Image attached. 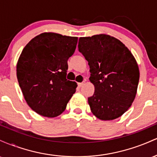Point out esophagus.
Masks as SVG:
<instances>
[{
	"label": "esophagus",
	"instance_id": "esophagus-1",
	"mask_svg": "<svg viewBox=\"0 0 157 157\" xmlns=\"http://www.w3.org/2000/svg\"><path fill=\"white\" fill-rule=\"evenodd\" d=\"M84 84H85V81H84V82H79V83H77L79 87H82V86H83Z\"/></svg>",
	"mask_w": 157,
	"mask_h": 157
}]
</instances>
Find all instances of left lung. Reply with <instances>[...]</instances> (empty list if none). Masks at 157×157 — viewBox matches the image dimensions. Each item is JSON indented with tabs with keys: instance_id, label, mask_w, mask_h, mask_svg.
<instances>
[{
	"instance_id": "left-lung-1",
	"label": "left lung",
	"mask_w": 157,
	"mask_h": 157,
	"mask_svg": "<svg viewBox=\"0 0 157 157\" xmlns=\"http://www.w3.org/2000/svg\"><path fill=\"white\" fill-rule=\"evenodd\" d=\"M78 48L89 62L94 86L88 98L91 112L101 120L121 117L137 91L140 71L134 57L121 41L105 34L80 37Z\"/></svg>"
}]
</instances>
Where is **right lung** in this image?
<instances>
[{
  "label": "right lung",
  "mask_w": 157,
  "mask_h": 157,
  "mask_svg": "<svg viewBox=\"0 0 157 157\" xmlns=\"http://www.w3.org/2000/svg\"><path fill=\"white\" fill-rule=\"evenodd\" d=\"M77 37L44 32L32 39L21 52L17 77L25 100L41 116L55 117L66 109L77 83L66 79L67 61Z\"/></svg>",
  "instance_id": "add662e5"
}]
</instances>
